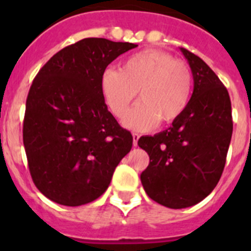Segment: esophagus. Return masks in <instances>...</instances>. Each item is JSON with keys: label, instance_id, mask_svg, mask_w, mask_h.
<instances>
[{"label": "esophagus", "instance_id": "1", "mask_svg": "<svg viewBox=\"0 0 251 251\" xmlns=\"http://www.w3.org/2000/svg\"><path fill=\"white\" fill-rule=\"evenodd\" d=\"M133 146L134 147H137L138 146V139H139V134H137V133H133Z\"/></svg>", "mask_w": 251, "mask_h": 251}]
</instances>
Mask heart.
I'll list each match as a JSON object with an SVG mask.
<instances>
[{"mask_svg":"<svg viewBox=\"0 0 251 251\" xmlns=\"http://www.w3.org/2000/svg\"><path fill=\"white\" fill-rule=\"evenodd\" d=\"M192 75L183 61L161 50H143L124 60L121 70L105 69L100 92L110 113L123 118L138 92V104L124 119L136 132L171 124L183 114L191 98Z\"/></svg>","mask_w":251,"mask_h":251,"instance_id":"heart-1","label":"heart"}]
</instances>
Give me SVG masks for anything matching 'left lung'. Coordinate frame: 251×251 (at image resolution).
I'll return each instance as SVG.
<instances>
[{
	"label": "left lung",
	"instance_id": "obj_1",
	"mask_svg": "<svg viewBox=\"0 0 251 251\" xmlns=\"http://www.w3.org/2000/svg\"><path fill=\"white\" fill-rule=\"evenodd\" d=\"M181 51L194 76L190 103L170 128L138 141L150 156L141 175L143 188L153 201L170 208L190 207L211 194L223 175L232 134L227 89L202 59Z\"/></svg>",
	"mask_w": 251,
	"mask_h": 251
}]
</instances>
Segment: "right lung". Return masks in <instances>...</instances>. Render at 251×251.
I'll list each match as a JSON object with an SVG mask.
<instances>
[{
    "label": "right lung",
    "instance_id": "1",
    "mask_svg": "<svg viewBox=\"0 0 251 251\" xmlns=\"http://www.w3.org/2000/svg\"><path fill=\"white\" fill-rule=\"evenodd\" d=\"M138 45L88 37L60 50L40 69L26 99L24 146L39 191L80 206L105 192L133 145L100 92L106 66Z\"/></svg>",
    "mask_w": 251,
    "mask_h": 251
}]
</instances>
